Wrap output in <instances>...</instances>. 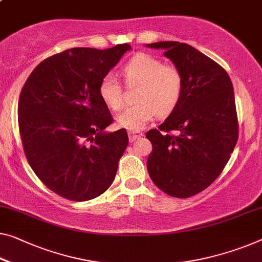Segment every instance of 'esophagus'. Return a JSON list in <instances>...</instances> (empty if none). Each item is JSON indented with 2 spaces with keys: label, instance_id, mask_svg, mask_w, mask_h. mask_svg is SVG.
<instances>
[{
  "label": "esophagus",
  "instance_id": "esophagus-1",
  "mask_svg": "<svg viewBox=\"0 0 262 262\" xmlns=\"http://www.w3.org/2000/svg\"><path fill=\"white\" fill-rule=\"evenodd\" d=\"M128 136H129V141L134 142L138 141V140L142 136L141 132H128Z\"/></svg>",
  "mask_w": 262,
  "mask_h": 262
}]
</instances>
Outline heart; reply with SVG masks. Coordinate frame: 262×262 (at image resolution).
Listing matches in <instances>:
<instances>
[{
  "mask_svg": "<svg viewBox=\"0 0 262 262\" xmlns=\"http://www.w3.org/2000/svg\"><path fill=\"white\" fill-rule=\"evenodd\" d=\"M128 84H139L136 104L118 115V123L130 132H139L158 115L166 118L174 112L183 93V77L173 64L163 63L161 58L149 53H138L122 67ZM101 99L109 108H122L123 91L112 74L102 77L99 85Z\"/></svg>",
  "mask_w": 262,
  "mask_h": 262,
  "instance_id": "1",
  "label": "heart"
}]
</instances>
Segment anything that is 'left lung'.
Returning <instances> with one entry per match:
<instances>
[{
  "label": "left lung",
  "instance_id": "8db88e82",
  "mask_svg": "<svg viewBox=\"0 0 262 262\" xmlns=\"http://www.w3.org/2000/svg\"><path fill=\"white\" fill-rule=\"evenodd\" d=\"M147 47L165 49L163 55L183 77L178 107L158 129L146 134L153 144L148 173L162 192L190 198L216 180L236 144L239 123L232 81L220 64L192 46L165 41Z\"/></svg>",
  "mask_w": 262,
  "mask_h": 262
}]
</instances>
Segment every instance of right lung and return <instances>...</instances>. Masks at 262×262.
<instances>
[{
  "mask_svg": "<svg viewBox=\"0 0 262 262\" xmlns=\"http://www.w3.org/2000/svg\"><path fill=\"white\" fill-rule=\"evenodd\" d=\"M129 49H67L42 61L23 85L17 113L27 161L62 198L92 200L114 181L128 135L104 132L113 118L99 85Z\"/></svg>",
  "mask_w": 262,
  "mask_h": 262,
  "instance_id": "1",
  "label": "right lung"
}]
</instances>
